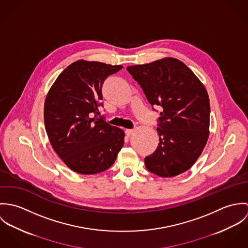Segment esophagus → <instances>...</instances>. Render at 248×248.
<instances>
[{
	"mask_svg": "<svg viewBox=\"0 0 248 248\" xmlns=\"http://www.w3.org/2000/svg\"><path fill=\"white\" fill-rule=\"evenodd\" d=\"M134 132H135L134 129H126V130H125V133H126V135H127L128 137H130Z\"/></svg>",
	"mask_w": 248,
	"mask_h": 248,
	"instance_id": "obj_1",
	"label": "esophagus"
}]
</instances>
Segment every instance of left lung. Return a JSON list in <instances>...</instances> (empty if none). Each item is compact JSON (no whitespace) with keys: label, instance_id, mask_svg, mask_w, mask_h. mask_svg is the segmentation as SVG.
Returning a JSON list of instances; mask_svg holds the SVG:
<instances>
[{"label":"left lung","instance_id":"obj_1","mask_svg":"<svg viewBox=\"0 0 248 248\" xmlns=\"http://www.w3.org/2000/svg\"><path fill=\"white\" fill-rule=\"evenodd\" d=\"M127 71L148 102L163 108L156 128L159 143L145 157L147 170L162 177L186 172L202 155L209 137L210 103L205 87L176 58L130 66Z\"/></svg>","mask_w":248,"mask_h":248}]
</instances>
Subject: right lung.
Returning <instances> with one entry per match:
<instances>
[{"mask_svg": "<svg viewBox=\"0 0 248 248\" xmlns=\"http://www.w3.org/2000/svg\"><path fill=\"white\" fill-rule=\"evenodd\" d=\"M96 61L78 60L67 67L49 89L44 107L49 142L72 171L93 175L108 169L124 144V132L103 119L98 107L107 77L120 71Z\"/></svg>", "mask_w": 248, "mask_h": 248, "instance_id": "1", "label": "right lung"}]
</instances>
